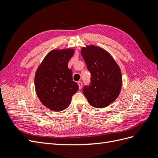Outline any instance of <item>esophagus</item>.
I'll return each instance as SVG.
<instances>
[{
  "mask_svg": "<svg viewBox=\"0 0 158 158\" xmlns=\"http://www.w3.org/2000/svg\"><path fill=\"white\" fill-rule=\"evenodd\" d=\"M78 86H79V89L82 88V82H81V81H78Z\"/></svg>",
  "mask_w": 158,
  "mask_h": 158,
  "instance_id": "obj_1",
  "label": "esophagus"
}]
</instances>
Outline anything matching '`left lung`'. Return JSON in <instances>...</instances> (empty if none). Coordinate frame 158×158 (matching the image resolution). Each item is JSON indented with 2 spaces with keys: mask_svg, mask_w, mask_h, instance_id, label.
Masks as SVG:
<instances>
[{
  "mask_svg": "<svg viewBox=\"0 0 158 158\" xmlns=\"http://www.w3.org/2000/svg\"><path fill=\"white\" fill-rule=\"evenodd\" d=\"M83 59L91 73V82L83 88V93L91 106L106 107L120 94L122 75L120 69L107 51L95 45L82 47Z\"/></svg>",
  "mask_w": 158,
  "mask_h": 158,
  "instance_id": "8db88e82",
  "label": "left lung"
}]
</instances>
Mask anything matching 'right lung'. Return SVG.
I'll return each instance as SVG.
<instances>
[{"instance_id":"add662e5","label":"right lung","mask_w":158,"mask_h":158,"mask_svg":"<svg viewBox=\"0 0 158 158\" xmlns=\"http://www.w3.org/2000/svg\"><path fill=\"white\" fill-rule=\"evenodd\" d=\"M73 49L51 51L43 60L35 75L38 98L53 111H61L70 104L78 85L73 80V71L68 67Z\"/></svg>"}]
</instances>
